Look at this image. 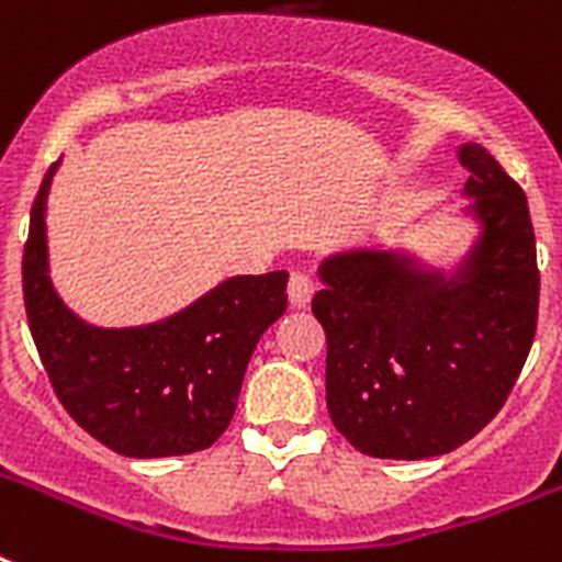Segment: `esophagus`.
Wrapping results in <instances>:
<instances>
[{
  "label": "esophagus",
  "mask_w": 562,
  "mask_h": 562,
  "mask_svg": "<svg viewBox=\"0 0 562 562\" xmlns=\"http://www.w3.org/2000/svg\"><path fill=\"white\" fill-rule=\"evenodd\" d=\"M312 294H315V282L308 280L306 273H291V280H289L291 308H308V306H312Z\"/></svg>",
  "instance_id": "1"
}]
</instances>
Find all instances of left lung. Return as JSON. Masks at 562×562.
<instances>
[{
	"label": "left lung",
	"mask_w": 562,
	"mask_h": 562,
	"mask_svg": "<svg viewBox=\"0 0 562 562\" xmlns=\"http://www.w3.org/2000/svg\"><path fill=\"white\" fill-rule=\"evenodd\" d=\"M458 160L472 238L452 262L364 241L317 265L326 408L370 458L423 461L467 443L531 352L540 273L525 192L481 145H458Z\"/></svg>",
	"instance_id": "left-lung-1"
}]
</instances>
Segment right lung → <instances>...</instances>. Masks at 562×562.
Here are the masks:
<instances>
[{
	"instance_id": "right-lung-1",
	"label": "right lung",
	"mask_w": 562,
	"mask_h": 562,
	"mask_svg": "<svg viewBox=\"0 0 562 562\" xmlns=\"http://www.w3.org/2000/svg\"><path fill=\"white\" fill-rule=\"evenodd\" d=\"M57 166L34 198L22 254L31 338L57 400L83 431L125 458L206 449L236 414L256 344L285 312L289 273L227 277L151 324H90L52 280L46 212Z\"/></svg>"
}]
</instances>
